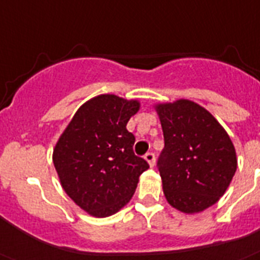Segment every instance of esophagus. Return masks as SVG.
Returning a JSON list of instances; mask_svg holds the SVG:
<instances>
[{"label": "esophagus", "mask_w": 260, "mask_h": 260, "mask_svg": "<svg viewBox=\"0 0 260 260\" xmlns=\"http://www.w3.org/2000/svg\"><path fill=\"white\" fill-rule=\"evenodd\" d=\"M144 158H145V161H147L148 164H149V167H153L154 165V161H156V158H154V154L153 153H147L145 156H144Z\"/></svg>", "instance_id": "34e87169"}]
</instances>
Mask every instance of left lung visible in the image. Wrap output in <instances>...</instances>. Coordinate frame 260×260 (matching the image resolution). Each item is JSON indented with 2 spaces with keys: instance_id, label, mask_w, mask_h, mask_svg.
Listing matches in <instances>:
<instances>
[{
  "instance_id": "obj_1",
  "label": "left lung",
  "mask_w": 260,
  "mask_h": 260,
  "mask_svg": "<svg viewBox=\"0 0 260 260\" xmlns=\"http://www.w3.org/2000/svg\"><path fill=\"white\" fill-rule=\"evenodd\" d=\"M165 147L158 158L171 206L196 214L217 204L238 167L234 144L208 110L191 100L154 104Z\"/></svg>"
}]
</instances>
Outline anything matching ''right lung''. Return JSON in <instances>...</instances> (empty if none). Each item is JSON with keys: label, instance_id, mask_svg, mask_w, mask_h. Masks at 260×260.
Returning a JSON list of instances; mask_svg holds the SVG:
<instances>
[{"label": "right lung", "instance_id": "right-lung-1", "mask_svg": "<svg viewBox=\"0 0 260 260\" xmlns=\"http://www.w3.org/2000/svg\"><path fill=\"white\" fill-rule=\"evenodd\" d=\"M140 102L112 93L79 107L52 150L63 190L89 215L106 218L123 209L149 165L135 156V136L126 123Z\"/></svg>", "mask_w": 260, "mask_h": 260}]
</instances>
